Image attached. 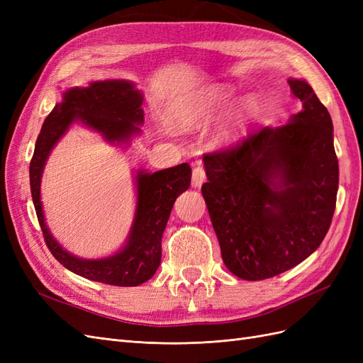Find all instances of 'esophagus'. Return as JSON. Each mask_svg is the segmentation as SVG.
I'll use <instances>...</instances> for the list:
<instances>
[{
  "mask_svg": "<svg viewBox=\"0 0 363 363\" xmlns=\"http://www.w3.org/2000/svg\"><path fill=\"white\" fill-rule=\"evenodd\" d=\"M206 180V171L203 167H195L192 171V186L194 188H200Z\"/></svg>",
  "mask_w": 363,
  "mask_h": 363,
  "instance_id": "1",
  "label": "esophagus"
}]
</instances>
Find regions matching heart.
I'll return each mask as SVG.
<instances>
[{"instance_id": "1", "label": "heart", "mask_w": 363, "mask_h": 363, "mask_svg": "<svg viewBox=\"0 0 363 363\" xmlns=\"http://www.w3.org/2000/svg\"><path fill=\"white\" fill-rule=\"evenodd\" d=\"M228 96L230 94L224 89H219V87L196 94L195 96L189 98V100H183L171 108L172 123L183 128L203 125L208 123V121H212L219 113V111H221L224 104L227 103ZM251 111L252 106L248 101L235 108V111L224 119V123L219 125L215 135V140H233L240 131L244 130Z\"/></svg>"}]
</instances>
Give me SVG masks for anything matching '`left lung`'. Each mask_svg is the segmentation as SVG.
<instances>
[{
  "label": "left lung",
  "instance_id": "8db88e82",
  "mask_svg": "<svg viewBox=\"0 0 363 363\" xmlns=\"http://www.w3.org/2000/svg\"><path fill=\"white\" fill-rule=\"evenodd\" d=\"M303 111L279 127L262 125L203 156L201 192L225 267L265 280L321 245L336 207L339 164L325 106L303 80H288Z\"/></svg>",
  "mask_w": 363,
  "mask_h": 363
}]
</instances>
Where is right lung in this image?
Here are the masks:
<instances>
[{
    "instance_id": "add662e5",
    "label": "right lung",
    "mask_w": 363,
    "mask_h": 363,
    "mask_svg": "<svg viewBox=\"0 0 363 363\" xmlns=\"http://www.w3.org/2000/svg\"><path fill=\"white\" fill-rule=\"evenodd\" d=\"M142 95L133 84L121 80L94 82L89 87H74L63 95V101L54 106L43 121L30 162V188L38 221L51 255L65 268L94 281L113 286H138L150 280L157 271L162 259V235L167 227L174 201L189 188L191 167L177 164L152 174H138V207L130 240L118 255L84 260L65 251L50 235L43 223L40 204V177L54 144L63 136L72 121L101 131L107 140L123 142L139 131L142 124Z\"/></svg>"
}]
</instances>
